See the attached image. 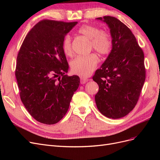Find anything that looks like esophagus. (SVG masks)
I'll return each mask as SVG.
<instances>
[{
    "label": "esophagus",
    "instance_id": "34e87169",
    "mask_svg": "<svg viewBox=\"0 0 160 160\" xmlns=\"http://www.w3.org/2000/svg\"><path fill=\"white\" fill-rule=\"evenodd\" d=\"M80 79H81V84H84L89 81V79L87 78V77H81Z\"/></svg>",
    "mask_w": 160,
    "mask_h": 160
}]
</instances>
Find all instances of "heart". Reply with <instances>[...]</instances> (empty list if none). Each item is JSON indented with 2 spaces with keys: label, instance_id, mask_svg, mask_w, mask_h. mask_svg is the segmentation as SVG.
Instances as JSON below:
<instances>
[{
  "label": "heart",
  "instance_id": "1",
  "mask_svg": "<svg viewBox=\"0 0 160 160\" xmlns=\"http://www.w3.org/2000/svg\"><path fill=\"white\" fill-rule=\"evenodd\" d=\"M77 32L87 37L91 41V46L101 55L108 54L112 47V39L107 32L100 31L98 27L91 25L81 26ZM62 49L67 55L72 52L71 38L69 35H65L62 39ZM99 62V57L95 53H91L85 56L76 57L71 62L72 72L81 76H88L96 68Z\"/></svg>",
  "mask_w": 160,
  "mask_h": 160
}]
</instances>
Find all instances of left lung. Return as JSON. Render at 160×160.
<instances>
[{"label": "left lung", "instance_id": "8db88e82", "mask_svg": "<svg viewBox=\"0 0 160 160\" xmlns=\"http://www.w3.org/2000/svg\"><path fill=\"white\" fill-rule=\"evenodd\" d=\"M98 19L102 20L99 17ZM112 37V50L93 79L99 111L111 119L127 115L136 105L146 80L144 54L129 28L117 18L105 16Z\"/></svg>", "mask_w": 160, "mask_h": 160}]
</instances>
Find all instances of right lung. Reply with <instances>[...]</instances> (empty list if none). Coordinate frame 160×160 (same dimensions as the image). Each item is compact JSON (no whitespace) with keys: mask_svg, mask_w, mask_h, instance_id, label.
<instances>
[{"mask_svg":"<svg viewBox=\"0 0 160 160\" xmlns=\"http://www.w3.org/2000/svg\"><path fill=\"white\" fill-rule=\"evenodd\" d=\"M77 22L44 19L28 32L18 52L15 76L21 99L37 122L51 125L64 117L78 89V76H68L62 49L64 37Z\"/></svg>","mask_w":160,"mask_h":160,"instance_id":"right-lung-1","label":"right lung"}]
</instances>
